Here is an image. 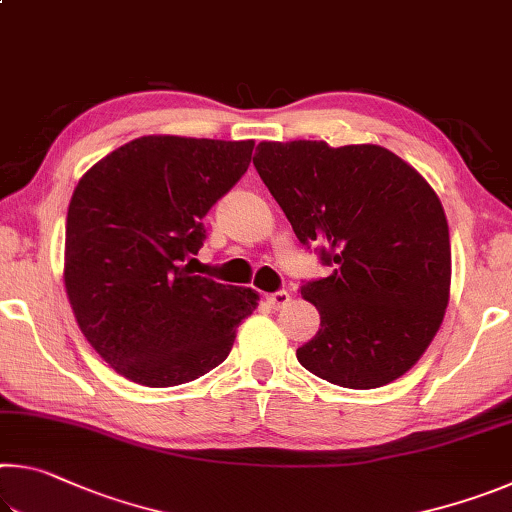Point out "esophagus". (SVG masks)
Returning <instances> with one entry per match:
<instances>
[{
  "label": "esophagus",
  "instance_id": "obj_1",
  "mask_svg": "<svg viewBox=\"0 0 512 512\" xmlns=\"http://www.w3.org/2000/svg\"><path fill=\"white\" fill-rule=\"evenodd\" d=\"M289 300H291L289 291H277V293H271V296H266V302H268V305H271L273 309L287 307Z\"/></svg>",
  "mask_w": 512,
  "mask_h": 512
}]
</instances>
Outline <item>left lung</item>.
<instances>
[{"label": "left lung", "instance_id": "8db88e82", "mask_svg": "<svg viewBox=\"0 0 512 512\" xmlns=\"http://www.w3.org/2000/svg\"><path fill=\"white\" fill-rule=\"evenodd\" d=\"M259 178L300 244L332 275L302 284L320 329L296 357L343 388H379L411 370L440 329L452 284L447 216L433 187L379 144L259 142Z\"/></svg>", "mask_w": 512, "mask_h": 512}]
</instances>
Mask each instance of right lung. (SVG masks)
<instances>
[{
  "instance_id": "add662e5",
  "label": "right lung",
  "mask_w": 512,
  "mask_h": 512,
  "mask_svg": "<svg viewBox=\"0 0 512 512\" xmlns=\"http://www.w3.org/2000/svg\"><path fill=\"white\" fill-rule=\"evenodd\" d=\"M255 142L144 135L83 173L63 280L81 332L119 375L187 384L225 361L259 293L192 275L203 216L244 176Z\"/></svg>"
}]
</instances>
